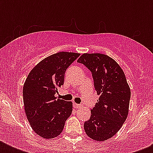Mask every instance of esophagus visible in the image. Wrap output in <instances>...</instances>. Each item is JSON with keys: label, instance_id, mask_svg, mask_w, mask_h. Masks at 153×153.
<instances>
[{"label": "esophagus", "instance_id": "obj_1", "mask_svg": "<svg viewBox=\"0 0 153 153\" xmlns=\"http://www.w3.org/2000/svg\"><path fill=\"white\" fill-rule=\"evenodd\" d=\"M74 108H77V109H79V108H80V107H82V105L80 104H77V103H74Z\"/></svg>", "mask_w": 153, "mask_h": 153}]
</instances>
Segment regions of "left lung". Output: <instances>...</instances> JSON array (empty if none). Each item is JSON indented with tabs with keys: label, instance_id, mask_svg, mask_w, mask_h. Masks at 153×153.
Wrapping results in <instances>:
<instances>
[{
	"label": "left lung",
	"instance_id": "8db88e82",
	"mask_svg": "<svg viewBox=\"0 0 153 153\" xmlns=\"http://www.w3.org/2000/svg\"><path fill=\"white\" fill-rule=\"evenodd\" d=\"M77 62L91 71L100 95L91 110V117L84 123V129L91 139L104 141L114 137L127 118L130 88L121 67L108 55L86 53Z\"/></svg>",
	"mask_w": 153,
	"mask_h": 153
}]
</instances>
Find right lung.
Returning <instances> with one entry per match:
<instances>
[{
    "mask_svg": "<svg viewBox=\"0 0 153 153\" xmlns=\"http://www.w3.org/2000/svg\"><path fill=\"white\" fill-rule=\"evenodd\" d=\"M79 53L58 52L38 63L30 71L23 87L25 110L30 126L45 139L59 135L72 113V102L55 97L63 85L65 72Z\"/></svg>",
    "mask_w": 153,
    "mask_h": 153,
    "instance_id": "right-lung-1",
    "label": "right lung"
}]
</instances>
